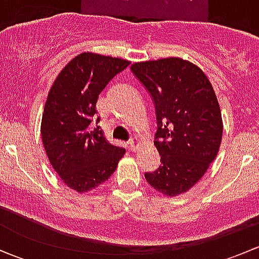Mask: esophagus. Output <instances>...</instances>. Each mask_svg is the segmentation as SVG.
<instances>
[{"instance_id": "1", "label": "esophagus", "mask_w": 259, "mask_h": 259, "mask_svg": "<svg viewBox=\"0 0 259 259\" xmlns=\"http://www.w3.org/2000/svg\"><path fill=\"white\" fill-rule=\"evenodd\" d=\"M140 145V140L138 138H133L129 140V148L132 151H135L138 149V146Z\"/></svg>"}]
</instances>
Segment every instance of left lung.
I'll list each match as a JSON object with an SVG mask.
<instances>
[{
  "instance_id": "8db88e82",
  "label": "left lung",
  "mask_w": 259,
  "mask_h": 259,
  "mask_svg": "<svg viewBox=\"0 0 259 259\" xmlns=\"http://www.w3.org/2000/svg\"><path fill=\"white\" fill-rule=\"evenodd\" d=\"M154 103L160 154L145 179L161 194L189 190L215 159L223 134L221 108L204 72L179 57L137 62L130 67Z\"/></svg>"
}]
</instances>
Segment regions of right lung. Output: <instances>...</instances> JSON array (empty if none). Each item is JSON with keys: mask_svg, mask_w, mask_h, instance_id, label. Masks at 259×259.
Masks as SVG:
<instances>
[{"mask_svg": "<svg viewBox=\"0 0 259 259\" xmlns=\"http://www.w3.org/2000/svg\"><path fill=\"white\" fill-rule=\"evenodd\" d=\"M129 65L126 60L82 52L61 70L50 89L41 121L42 143L52 168L76 192L106 182L125 154L124 148L106 142L93 122L100 93Z\"/></svg>", "mask_w": 259, "mask_h": 259, "instance_id": "obj_1", "label": "right lung"}]
</instances>
